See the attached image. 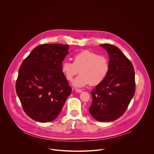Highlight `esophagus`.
<instances>
[{
	"label": "esophagus",
	"instance_id": "34e87169",
	"mask_svg": "<svg viewBox=\"0 0 154 154\" xmlns=\"http://www.w3.org/2000/svg\"><path fill=\"white\" fill-rule=\"evenodd\" d=\"M75 91L77 92V93H82V90H80V89H79V88H75Z\"/></svg>",
	"mask_w": 154,
	"mask_h": 154
}]
</instances>
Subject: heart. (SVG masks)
Instances as JSON below:
<instances>
[{"instance_id": "b5f03b06", "label": "heart", "mask_w": 154, "mask_h": 154, "mask_svg": "<svg viewBox=\"0 0 154 154\" xmlns=\"http://www.w3.org/2000/svg\"><path fill=\"white\" fill-rule=\"evenodd\" d=\"M73 63L65 60L61 64V72L68 81H72L79 72L80 74L72 82L75 87L93 86L101 83L106 77L109 64L108 58L90 50H83L74 55Z\"/></svg>"}]
</instances>
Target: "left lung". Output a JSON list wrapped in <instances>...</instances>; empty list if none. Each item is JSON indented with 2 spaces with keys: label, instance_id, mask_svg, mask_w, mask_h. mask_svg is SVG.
Listing matches in <instances>:
<instances>
[{
  "label": "left lung",
  "instance_id": "left-lung-1",
  "mask_svg": "<svg viewBox=\"0 0 154 154\" xmlns=\"http://www.w3.org/2000/svg\"><path fill=\"white\" fill-rule=\"evenodd\" d=\"M109 55V70L105 79L91 91L89 111L101 122L113 121L125 112L135 93L134 68L131 61L116 46L100 45Z\"/></svg>",
  "mask_w": 154,
  "mask_h": 154
}]
</instances>
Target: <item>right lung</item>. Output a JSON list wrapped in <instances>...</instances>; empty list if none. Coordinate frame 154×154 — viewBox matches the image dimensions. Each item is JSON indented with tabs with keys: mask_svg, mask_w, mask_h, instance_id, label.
<instances>
[{
	"mask_svg": "<svg viewBox=\"0 0 154 154\" xmlns=\"http://www.w3.org/2000/svg\"><path fill=\"white\" fill-rule=\"evenodd\" d=\"M69 46L45 44L35 48L23 61L16 91L25 113L32 119L47 122L55 119L72 89L61 72Z\"/></svg>",
	"mask_w": 154,
	"mask_h": 154,
	"instance_id": "right-lung-1",
	"label": "right lung"
}]
</instances>
